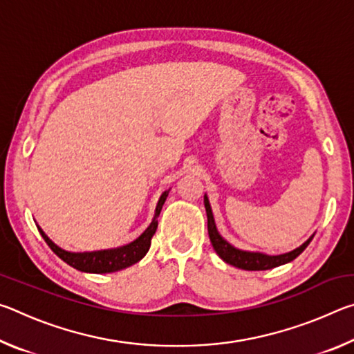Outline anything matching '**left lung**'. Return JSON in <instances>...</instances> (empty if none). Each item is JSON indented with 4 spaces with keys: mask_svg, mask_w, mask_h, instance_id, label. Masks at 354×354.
Masks as SVG:
<instances>
[{
    "mask_svg": "<svg viewBox=\"0 0 354 354\" xmlns=\"http://www.w3.org/2000/svg\"><path fill=\"white\" fill-rule=\"evenodd\" d=\"M205 207L207 214L209 239H211V243L215 250V253H217L226 263L234 266L237 268H242V270H270V268L290 262L306 250V247L314 237L310 236L308 241L301 245V247L295 248L293 251H290V253H284L278 256H268L263 253H253V251L237 250L218 234L217 226H215V221H214L212 209H211V205H209V200L206 195H205Z\"/></svg>",
    "mask_w": 354,
    "mask_h": 354,
    "instance_id": "obj_1",
    "label": "left lung"
}]
</instances>
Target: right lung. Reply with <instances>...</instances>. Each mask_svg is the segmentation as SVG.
<instances>
[{"mask_svg": "<svg viewBox=\"0 0 354 354\" xmlns=\"http://www.w3.org/2000/svg\"><path fill=\"white\" fill-rule=\"evenodd\" d=\"M169 196V190H165L160 198L158 201V206H156V214L154 218L149 226L143 231V234L140 237H137L134 242H131L128 245H123L120 248H112V250H100V251H91V253H71V251H65L61 247L51 241L41 227H39V232L41 237L45 239V242L48 243L55 253L61 257L64 262H67L68 266H71L76 270L80 272H86V273H111V272H118L123 270L133 263L139 262L143 256L148 253L149 245H151V239L154 236L156 230H158V218L160 214V209H162L164 203Z\"/></svg>", "mask_w": 354, "mask_h": 354, "instance_id": "obj_1", "label": "right lung"}]
</instances>
